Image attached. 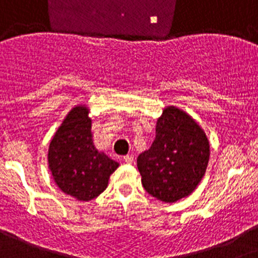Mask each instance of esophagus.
Instances as JSON below:
<instances>
[{
	"label": "esophagus",
	"mask_w": 258,
	"mask_h": 258,
	"mask_svg": "<svg viewBox=\"0 0 258 258\" xmlns=\"http://www.w3.org/2000/svg\"><path fill=\"white\" fill-rule=\"evenodd\" d=\"M123 161L126 162V163L132 164V163H134V162H135L134 155H124V157H123Z\"/></svg>",
	"instance_id": "34e87169"
}]
</instances>
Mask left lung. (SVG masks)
<instances>
[{"instance_id":"1","label":"left lung","mask_w":258,"mask_h":258,"mask_svg":"<svg viewBox=\"0 0 258 258\" xmlns=\"http://www.w3.org/2000/svg\"><path fill=\"white\" fill-rule=\"evenodd\" d=\"M210 144L190 115L168 106L158 118L155 139L138 158L141 182L150 196L167 203L191 194L206 173Z\"/></svg>"}]
</instances>
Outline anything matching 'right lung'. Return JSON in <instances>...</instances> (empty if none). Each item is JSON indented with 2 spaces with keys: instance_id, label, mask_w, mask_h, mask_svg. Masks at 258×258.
Returning <instances> with one entry per match:
<instances>
[{
  "instance_id": "obj_1",
  "label": "right lung",
  "mask_w": 258,
  "mask_h": 258,
  "mask_svg": "<svg viewBox=\"0 0 258 258\" xmlns=\"http://www.w3.org/2000/svg\"><path fill=\"white\" fill-rule=\"evenodd\" d=\"M87 113L86 106L72 109L48 148V168L55 182L78 201H91L101 194L119 166L95 149Z\"/></svg>"
}]
</instances>
